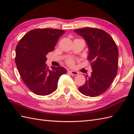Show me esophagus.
<instances>
[{
  "instance_id": "1",
  "label": "esophagus",
  "mask_w": 134,
  "mask_h": 134,
  "mask_svg": "<svg viewBox=\"0 0 134 134\" xmlns=\"http://www.w3.org/2000/svg\"><path fill=\"white\" fill-rule=\"evenodd\" d=\"M69 72L71 74L74 75H76L78 74V72L77 71H75L70 70V71H69Z\"/></svg>"
}]
</instances>
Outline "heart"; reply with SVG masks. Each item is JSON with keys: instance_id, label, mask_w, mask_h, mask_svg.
<instances>
[{"instance_id": "heart-1", "label": "heart", "mask_w": 134, "mask_h": 134, "mask_svg": "<svg viewBox=\"0 0 134 134\" xmlns=\"http://www.w3.org/2000/svg\"><path fill=\"white\" fill-rule=\"evenodd\" d=\"M67 62L68 64H69L70 65H72L74 64V61H73V60L71 59L68 60Z\"/></svg>"}]
</instances>
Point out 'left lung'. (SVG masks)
<instances>
[{"instance_id":"1","label":"left lung","mask_w":134,"mask_h":134,"mask_svg":"<svg viewBox=\"0 0 134 134\" xmlns=\"http://www.w3.org/2000/svg\"><path fill=\"white\" fill-rule=\"evenodd\" d=\"M83 37L89 48L87 59L93 71L85 83L79 87L82 94L91 97L104 93L117 74L119 51L115 42L104 30L84 27L74 30Z\"/></svg>"}]
</instances>
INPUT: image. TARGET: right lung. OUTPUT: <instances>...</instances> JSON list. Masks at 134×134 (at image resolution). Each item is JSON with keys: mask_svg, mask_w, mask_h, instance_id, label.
I'll use <instances>...</instances> for the list:
<instances>
[{"mask_svg": "<svg viewBox=\"0 0 134 134\" xmlns=\"http://www.w3.org/2000/svg\"><path fill=\"white\" fill-rule=\"evenodd\" d=\"M65 31L53 29H36L27 33L17 44L15 63L22 81L37 95L47 96L58 87L59 78L66 73L63 67H52L45 63L46 55L55 48Z\"/></svg>", "mask_w": 134, "mask_h": 134, "instance_id": "1", "label": "right lung"}]
</instances>
